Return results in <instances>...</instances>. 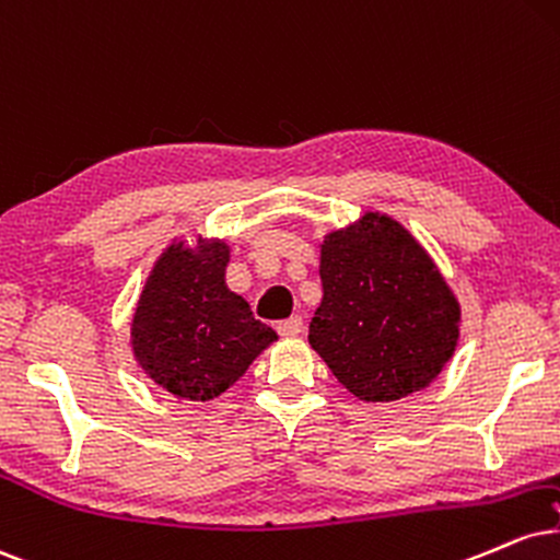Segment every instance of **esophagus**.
Wrapping results in <instances>:
<instances>
[{
  "label": "esophagus",
  "mask_w": 560,
  "mask_h": 560,
  "mask_svg": "<svg viewBox=\"0 0 560 560\" xmlns=\"http://www.w3.org/2000/svg\"><path fill=\"white\" fill-rule=\"evenodd\" d=\"M278 332L285 335V338H295V335L304 332V319H301L299 314L291 319H282V322H278Z\"/></svg>",
  "instance_id": "1"
}]
</instances>
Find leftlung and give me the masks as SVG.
Returning a JSON list of instances; mask_svg holds the SVG:
<instances>
[{
  "instance_id": "8db88e82",
  "label": "left lung",
  "mask_w": 560,
  "mask_h": 560,
  "mask_svg": "<svg viewBox=\"0 0 560 560\" xmlns=\"http://www.w3.org/2000/svg\"><path fill=\"white\" fill-rule=\"evenodd\" d=\"M322 304L308 343L361 400H398L443 372L462 306L435 261L393 217L366 212L322 243Z\"/></svg>"
}]
</instances>
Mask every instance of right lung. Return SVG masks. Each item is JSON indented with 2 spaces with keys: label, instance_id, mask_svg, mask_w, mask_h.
Returning a JSON list of instances; mask_svg holds the SVG:
<instances>
[{
  "label": "right lung",
  "instance_id": "add662e5",
  "mask_svg": "<svg viewBox=\"0 0 560 560\" xmlns=\"http://www.w3.org/2000/svg\"><path fill=\"white\" fill-rule=\"evenodd\" d=\"M230 248L173 243L138 299L130 343L141 370L186 400H212L243 377L278 335L225 285Z\"/></svg>",
  "mask_w": 560,
  "mask_h": 560
}]
</instances>
